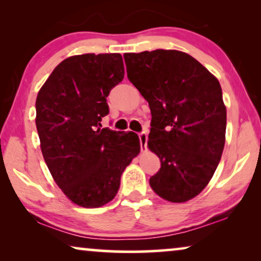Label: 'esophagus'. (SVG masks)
I'll return each mask as SVG.
<instances>
[{"label": "esophagus", "instance_id": "esophagus-1", "mask_svg": "<svg viewBox=\"0 0 261 261\" xmlns=\"http://www.w3.org/2000/svg\"><path fill=\"white\" fill-rule=\"evenodd\" d=\"M139 139H140V146H141V151L145 152L146 151V146H147V134L145 133V132H142V133L139 134Z\"/></svg>", "mask_w": 261, "mask_h": 261}]
</instances>
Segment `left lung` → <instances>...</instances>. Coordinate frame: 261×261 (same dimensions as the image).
<instances>
[{"label": "left lung", "instance_id": "obj_1", "mask_svg": "<svg viewBox=\"0 0 261 261\" xmlns=\"http://www.w3.org/2000/svg\"><path fill=\"white\" fill-rule=\"evenodd\" d=\"M127 76L152 114L147 146L162 167L149 178L160 197L183 203L214 176L226 141L227 110L217 78L188 53H124Z\"/></svg>", "mask_w": 261, "mask_h": 261}]
</instances>
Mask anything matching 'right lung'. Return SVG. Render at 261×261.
I'll return each instance as SVG.
<instances>
[{"label": "right lung", "mask_w": 261, "mask_h": 261, "mask_svg": "<svg viewBox=\"0 0 261 261\" xmlns=\"http://www.w3.org/2000/svg\"><path fill=\"white\" fill-rule=\"evenodd\" d=\"M123 76L120 53L72 56L38 92L35 124L45 163L66 197L83 208L112 201L121 174L140 152L133 132L101 129L107 97Z\"/></svg>", "instance_id": "1"}]
</instances>
